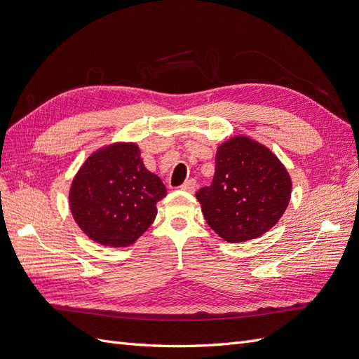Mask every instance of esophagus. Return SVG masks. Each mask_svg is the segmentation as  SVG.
Returning a JSON list of instances; mask_svg holds the SVG:
<instances>
[{"label": "esophagus", "instance_id": "34e87169", "mask_svg": "<svg viewBox=\"0 0 359 359\" xmlns=\"http://www.w3.org/2000/svg\"><path fill=\"white\" fill-rule=\"evenodd\" d=\"M196 187H198V182H196V180H187L186 182L182 184L181 186V189L184 190V191H190V193H193L194 190H196Z\"/></svg>", "mask_w": 359, "mask_h": 359}]
</instances>
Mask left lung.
<instances>
[{
  "instance_id": "1",
  "label": "left lung",
  "mask_w": 359,
  "mask_h": 359,
  "mask_svg": "<svg viewBox=\"0 0 359 359\" xmlns=\"http://www.w3.org/2000/svg\"><path fill=\"white\" fill-rule=\"evenodd\" d=\"M290 193L292 181L280 160L266 147L236 136L217 149L212 182L196 198L215 233L227 243H243L277 224Z\"/></svg>"
}]
</instances>
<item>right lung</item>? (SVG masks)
<instances>
[{
  "mask_svg": "<svg viewBox=\"0 0 359 359\" xmlns=\"http://www.w3.org/2000/svg\"><path fill=\"white\" fill-rule=\"evenodd\" d=\"M165 196V184L147 170L139 148L115 144L83 163L70 189V210L93 241L127 247L154 222L156 203Z\"/></svg>",
  "mask_w": 359,
  "mask_h": 359,
  "instance_id": "obj_1",
  "label": "right lung"
}]
</instances>
